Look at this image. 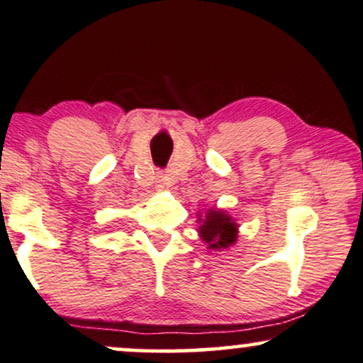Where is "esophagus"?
<instances>
[{"instance_id": "esophagus-1", "label": "esophagus", "mask_w": 363, "mask_h": 363, "mask_svg": "<svg viewBox=\"0 0 363 363\" xmlns=\"http://www.w3.org/2000/svg\"><path fill=\"white\" fill-rule=\"evenodd\" d=\"M157 184L159 187H164V184H166V176H164V174H157Z\"/></svg>"}]
</instances>
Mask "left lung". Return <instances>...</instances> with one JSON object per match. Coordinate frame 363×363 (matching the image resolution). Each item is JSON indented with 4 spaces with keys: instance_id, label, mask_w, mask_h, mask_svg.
Masks as SVG:
<instances>
[{
    "instance_id": "left-lung-1",
    "label": "left lung",
    "mask_w": 363,
    "mask_h": 363,
    "mask_svg": "<svg viewBox=\"0 0 363 363\" xmlns=\"http://www.w3.org/2000/svg\"><path fill=\"white\" fill-rule=\"evenodd\" d=\"M199 236L211 250H226L235 245L238 238V224L231 216L221 209L211 208L206 211V216L201 219Z\"/></svg>"
}]
</instances>
